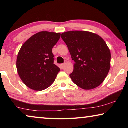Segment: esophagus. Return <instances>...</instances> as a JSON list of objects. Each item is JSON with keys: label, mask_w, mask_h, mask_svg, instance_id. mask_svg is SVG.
Segmentation results:
<instances>
[{"label": "esophagus", "mask_w": 128, "mask_h": 128, "mask_svg": "<svg viewBox=\"0 0 128 128\" xmlns=\"http://www.w3.org/2000/svg\"><path fill=\"white\" fill-rule=\"evenodd\" d=\"M64 66H65L64 64H62L60 65V67L61 68V69H63L64 67Z\"/></svg>", "instance_id": "1"}]
</instances>
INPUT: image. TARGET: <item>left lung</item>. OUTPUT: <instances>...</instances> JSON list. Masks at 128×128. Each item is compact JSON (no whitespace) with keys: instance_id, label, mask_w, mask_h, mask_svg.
Here are the masks:
<instances>
[{"instance_id":"8db88e82","label":"left lung","mask_w":128,"mask_h":128,"mask_svg":"<svg viewBox=\"0 0 128 128\" xmlns=\"http://www.w3.org/2000/svg\"><path fill=\"white\" fill-rule=\"evenodd\" d=\"M62 38L75 62L69 75L73 82L85 90L99 86L111 67V52L105 41L97 34L85 31L65 32Z\"/></svg>"}]
</instances>
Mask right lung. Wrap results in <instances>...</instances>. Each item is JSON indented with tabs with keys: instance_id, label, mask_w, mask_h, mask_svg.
<instances>
[{
	"instance_id": "obj_1",
	"label": "right lung",
	"mask_w": 128,
	"mask_h": 128,
	"mask_svg": "<svg viewBox=\"0 0 128 128\" xmlns=\"http://www.w3.org/2000/svg\"><path fill=\"white\" fill-rule=\"evenodd\" d=\"M60 36L53 32H39L21 47L17 59V72L22 81L31 89L43 90L55 81L60 69L54 64L52 50Z\"/></svg>"
}]
</instances>
